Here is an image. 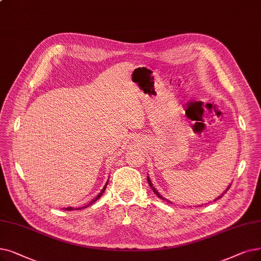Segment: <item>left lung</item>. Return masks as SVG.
I'll return each mask as SVG.
<instances>
[{
	"label": "left lung",
	"instance_id": "left-lung-1",
	"mask_svg": "<svg viewBox=\"0 0 261 261\" xmlns=\"http://www.w3.org/2000/svg\"><path fill=\"white\" fill-rule=\"evenodd\" d=\"M147 181H148V184H149V186H150V188H151V190H152V191H153V192H154V194H155V195H156V196H158V197H160V198H161V199H163V200H166V201H167V202H171V201H169V200H167V199H166V198H164V197H162V196H161V195H160V194H159V192H158V191H156V190H155V189H154V187H153V186H152V184H151V181H150V178H149V176H147ZM230 186H231V185H229V186H228V187H227V189H226V190H225V191H224V193H222V194H221V195H220V196H219V197H217V198H215V199H214V200H218V199H220V198H221V197H222V196H223V195H224V194H225V193H226V192H227V191H228V190H229V188H230Z\"/></svg>",
	"mask_w": 261,
	"mask_h": 261
}]
</instances>
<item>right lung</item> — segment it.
I'll return each instance as SVG.
<instances>
[{"instance_id": "obj_1", "label": "right lung", "mask_w": 261, "mask_h": 261, "mask_svg": "<svg viewBox=\"0 0 261 261\" xmlns=\"http://www.w3.org/2000/svg\"><path fill=\"white\" fill-rule=\"evenodd\" d=\"M109 181V180H108ZM108 181H107V184H106V186L103 187V189L102 190H101V192H100V193L92 200V201H90L89 203H88V205H86V206H83V207H80V208H75V209H79V210H81V209H85L86 207H88V206H90V205H92V203L93 202H95V201H97V199H99L100 197H101V195H102L103 193H105V191H106V188H107V185H108ZM65 210H68V211H71V210H74V208L73 207H68V208H64Z\"/></svg>"}]
</instances>
